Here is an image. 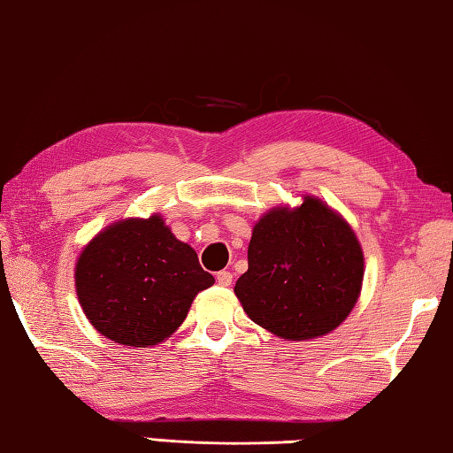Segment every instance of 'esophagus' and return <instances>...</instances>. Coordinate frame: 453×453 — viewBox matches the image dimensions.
<instances>
[{"label":"esophagus","mask_w":453,"mask_h":453,"mask_svg":"<svg viewBox=\"0 0 453 453\" xmlns=\"http://www.w3.org/2000/svg\"><path fill=\"white\" fill-rule=\"evenodd\" d=\"M218 284L219 286H229L232 284V280H234V276H232V272H227V270H221V272H218Z\"/></svg>","instance_id":"obj_1"}]
</instances>
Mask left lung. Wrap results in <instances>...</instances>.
Segmentation results:
<instances>
[{"label":"left lung","instance_id":"obj_1","mask_svg":"<svg viewBox=\"0 0 453 453\" xmlns=\"http://www.w3.org/2000/svg\"><path fill=\"white\" fill-rule=\"evenodd\" d=\"M365 257L347 221L312 196L274 207L254 226L235 296L256 325L288 341L334 330L361 294Z\"/></svg>","mask_w":453,"mask_h":453}]
</instances>
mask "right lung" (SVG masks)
I'll return each instance as SVG.
<instances>
[{
    "mask_svg": "<svg viewBox=\"0 0 453 453\" xmlns=\"http://www.w3.org/2000/svg\"><path fill=\"white\" fill-rule=\"evenodd\" d=\"M78 303L100 334L127 347L159 344L181 326L197 292L215 282L159 213L114 221L78 256Z\"/></svg>",
    "mask_w": 453,
    "mask_h": 453,
    "instance_id": "1",
    "label": "right lung"
}]
</instances>
